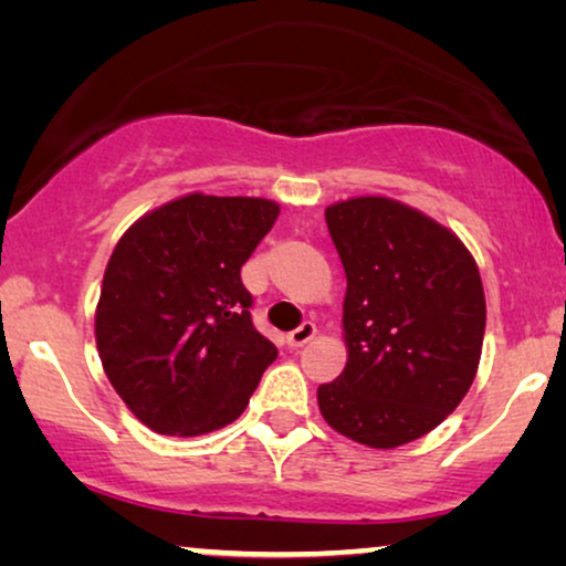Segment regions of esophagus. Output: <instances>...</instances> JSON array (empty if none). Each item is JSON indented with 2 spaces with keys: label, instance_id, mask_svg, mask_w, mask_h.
<instances>
[{
  "label": "esophagus",
  "instance_id": "obj_1",
  "mask_svg": "<svg viewBox=\"0 0 566 566\" xmlns=\"http://www.w3.org/2000/svg\"><path fill=\"white\" fill-rule=\"evenodd\" d=\"M314 335H316L314 324H312V322H304V324H301V327L289 332V337H285V343H289V347H304Z\"/></svg>",
  "mask_w": 566,
  "mask_h": 566
}]
</instances>
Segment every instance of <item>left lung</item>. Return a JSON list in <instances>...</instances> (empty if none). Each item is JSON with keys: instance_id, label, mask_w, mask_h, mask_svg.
Wrapping results in <instances>:
<instances>
[{"instance_id": "left-lung-1", "label": "left lung", "mask_w": 566, "mask_h": 566, "mask_svg": "<svg viewBox=\"0 0 566 566\" xmlns=\"http://www.w3.org/2000/svg\"><path fill=\"white\" fill-rule=\"evenodd\" d=\"M324 219L347 277V363L316 391L322 417L363 446H405L474 381L486 324L479 268L459 237L397 200L353 198Z\"/></svg>"}]
</instances>
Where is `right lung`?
I'll list each match as a JSON object with an SVG mask.
<instances>
[{
  "instance_id": "right-lung-1",
  "label": "right lung",
  "mask_w": 566,
  "mask_h": 566,
  "mask_svg": "<svg viewBox=\"0 0 566 566\" xmlns=\"http://www.w3.org/2000/svg\"><path fill=\"white\" fill-rule=\"evenodd\" d=\"M281 213L265 198L192 192L138 219L107 262L99 360L159 436H203L250 405L277 347L252 324L242 265Z\"/></svg>"
}]
</instances>
